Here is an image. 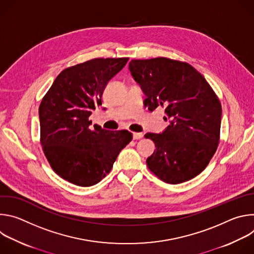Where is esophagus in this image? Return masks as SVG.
<instances>
[{
    "label": "esophagus",
    "mask_w": 254,
    "mask_h": 254,
    "mask_svg": "<svg viewBox=\"0 0 254 254\" xmlns=\"http://www.w3.org/2000/svg\"><path fill=\"white\" fill-rule=\"evenodd\" d=\"M142 136H143V133H142V132H133V133H132L133 139H139V138H141Z\"/></svg>",
    "instance_id": "esophagus-1"
}]
</instances>
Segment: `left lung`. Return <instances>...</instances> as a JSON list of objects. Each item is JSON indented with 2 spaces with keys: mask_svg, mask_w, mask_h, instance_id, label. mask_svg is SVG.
<instances>
[{
  "mask_svg": "<svg viewBox=\"0 0 254 254\" xmlns=\"http://www.w3.org/2000/svg\"><path fill=\"white\" fill-rule=\"evenodd\" d=\"M134 80L147 95L144 106L165 108L170 126L162 133L148 132L156 146L147 165L169 184L199 175L214 156L220 139L222 107L204 76L187 62L166 57L129 62Z\"/></svg>",
  "mask_w": 254,
  "mask_h": 254,
  "instance_id": "left-lung-1",
  "label": "left lung"
}]
</instances>
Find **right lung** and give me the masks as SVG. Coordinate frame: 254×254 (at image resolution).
<instances>
[{"label": "right lung", "instance_id": "1", "mask_svg": "<svg viewBox=\"0 0 254 254\" xmlns=\"http://www.w3.org/2000/svg\"><path fill=\"white\" fill-rule=\"evenodd\" d=\"M128 58H94L60 72L39 106L40 142L53 171L68 182L89 187L111 172L132 139L128 130L111 131L89 117L103 90Z\"/></svg>", "mask_w": 254, "mask_h": 254}]
</instances>
